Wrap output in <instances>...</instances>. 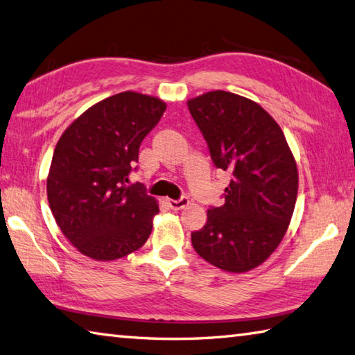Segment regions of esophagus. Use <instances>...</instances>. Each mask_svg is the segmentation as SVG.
Wrapping results in <instances>:
<instances>
[{"label": "esophagus", "mask_w": 355, "mask_h": 355, "mask_svg": "<svg viewBox=\"0 0 355 355\" xmlns=\"http://www.w3.org/2000/svg\"><path fill=\"white\" fill-rule=\"evenodd\" d=\"M167 203H169V206L172 209H183V208H186V206L189 205V198L188 197H182V198H178V200H167Z\"/></svg>", "instance_id": "34e87169"}]
</instances>
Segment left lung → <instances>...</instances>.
Segmentation results:
<instances>
[{"instance_id":"left-lung-1","label":"left lung","mask_w":355,"mask_h":355,"mask_svg":"<svg viewBox=\"0 0 355 355\" xmlns=\"http://www.w3.org/2000/svg\"><path fill=\"white\" fill-rule=\"evenodd\" d=\"M218 169L231 172L225 203L208 209V220L191 234L206 262L245 273L278 248L292 220L298 169L284 133L254 101L222 92L188 101Z\"/></svg>"}]
</instances>
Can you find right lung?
Wrapping results in <instances>:
<instances>
[{
    "label": "right lung",
    "instance_id": "obj_1",
    "mask_svg": "<svg viewBox=\"0 0 355 355\" xmlns=\"http://www.w3.org/2000/svg\"><path fill=\"white\" fill-rule=\"evenodd\" d=\"M166 110L155 96H110L71 122L54 149L46 192L57 225L96 261H114L143 247L158 202L128 183L139 146Z\"/></svg>",
    "mask_w": 355,
    "mask_h": 355
}]
</instances>
